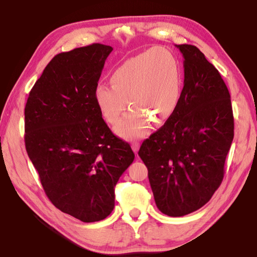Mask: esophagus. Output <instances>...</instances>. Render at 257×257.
Here are the masks:
<instances>
[{"instance_id": "obj_1", "label": "esophagus", "mask_w": 257, "mask_h": 257, "mask_svg": "<svg viewBox=\"0 0 257 257\" xmlns=\"http://www.w3.org/2000/svg\"><path fill=\"white\" fill-rule=\"evenodd\" d=\"M132 149H133V151L135 152V153L137 154V152L139 151V143H133Z\"/></svg>"}]
</instances>
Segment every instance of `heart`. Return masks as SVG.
I'll use <instances>...</instances> for the list:
<instances>
[{
	"label": "heart",
	"instance_id": "b5f03b06",
	"mask_svg": "<svg viewBox=\"0 0 257 257\" xmlns=\"http://www.w3.org/2000/svg\"><path fill=\"white\" fill-rule=\"evenodd\" d=\"M111 86L98 84L94 99L103 119L115 127L125 139L144 137L151 120L164 122L176 111L181 93V73L178 60L162 46L142 52L123 61L110 75ZM128 103H126V101Z\"/></svg>",
	"mask_w": 257,
	"mask_h": 257
}]
</instances>
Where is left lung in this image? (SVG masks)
<instances>
[{
    "mask_svg": "<svg viewBox=\"0 0 257 257\" xmlns=\"http://www.w3.org/2000/svg\"><path fill=\"white\" fill-rule=\"evenodd\" d=\"M176 46L185 72L179 103L138 152L156 206L175 217L210 201L222 182L233 139L231 99L222 77L196 46Z\"/></svg>",
    "mask_w": 257,
    "mask_h": 257,
    "instance_id": "left-lung-1",
    "label": "left lung"
}]
</instances>
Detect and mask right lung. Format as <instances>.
<instances>
[{
	"label": "right lung",
	"mask_w": 257,
	"mask_h": 257,
	"mask_svg": "<svg viewBox=\"0 0 257 257\" xmlns=\"http://www.w3.org/2000/svg\"><path fill=\"white\" fill-rule=\"evenodd\" d=\"M112 47L92 44L55 55L25 106V144L55 207L82 222L105 219L114 187L133 163L95 103L94 88Z\"/></svg>",
	"instance_id": "1"
}]
</instances>
